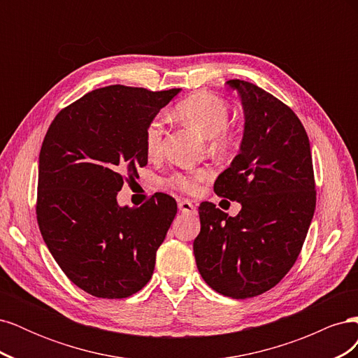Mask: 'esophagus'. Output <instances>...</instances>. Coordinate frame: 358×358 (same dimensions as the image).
I'll use <instances>...</instances> for the list:
<instances>
[{"instance_id": "1", "label": "esophagus", "mask_w": 358, "mask_h": 358, "mask_svg": "<svg viewBox=\"0 0 358 358\" xmlns=\"http://www.w3.org/2000/svg\"><path fill=\"white\" fill-rule=\"evenodd\" d=\"M179 209L183 212V213H189V215H194L196 213V206H194L189 200H180L178 203Z\"/></svg>"}]
</instances>
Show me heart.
Segmentation results:
<instances>
[{
  "label": "heart",
  "mask_w": 358,
  "mask_h": 358,
  "mask_svg": "<svg viewBox=\"0 0 358 358\" xmlns=\"http://www.w3.org/2000/svg\"><path fill=\"white\" fill-rule=\"evenodd\" d=\"M175 116L182 122L196 129L204 138H209L210 149L215 152L229 155L241 145V137L227 127L230 121V107L220 96L208 91H199L187 96L175 107ZM164 127L159 119H152L145 131V149L150 158L162 152ZM212 176V170L201 167L189 173H178L170 178V185L180 191L196 194L200 185Z\"/></svg>",
  "instance_id": "1"
}]
</instances>
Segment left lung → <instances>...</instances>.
Instances as JSON below:
<instances>
[{"label":"left lung","mask_w":358,"mask_h":358,"mask_svg":"<svg viewBox=\"0 0 358 358\" xmlns=\"http://www.w3.org/2000/svg\"><path fill=\"white\" fill-rule=\"evenodd\" d=\"M227 85L241 95L245 129L239 154L213 189L242 209L229 216L203 201L192 246L206 284L222 296L249 299L273 288L294 266L317 191L309 138L296 113L251 82Z\"/></svg>","instance_id":"obj_1"}]
</instances>
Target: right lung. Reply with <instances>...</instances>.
<instances>
[{"label": "right lung", "instance_id": "1", "mask_svg": "<svg viewBox=\"0 0 358 358\" xmlns=\"http://www.w3.org/2000/svg\"><path fill=\"white\" fill-rule=\"evenodd\" d=\"M179 91L94 90L62 109L43 140L38 229L62 272L91 296L125 299L152 278L176 200L157 192L140 208H121L116 194L148 164L146 127Z\"/></svg>", "mask_w": 358, "mask_h": 358}]
</instances>
